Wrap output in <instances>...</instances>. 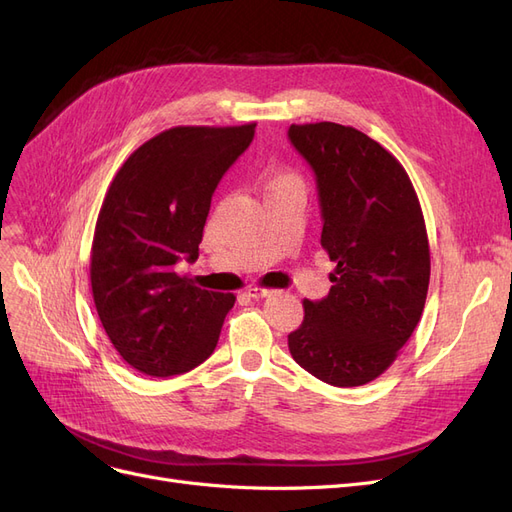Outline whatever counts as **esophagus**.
I'll list each match as a JSON object with an SVG mask.
<instances>
[{
  "label": "esophagus",
  "instance_id": "obj_1",
  "mask_svg": "<svg viewBox=\"0 0 512 512\" xmlns=\"http://www.w3.org/2000/svg\"><path fill=\"white\" fill-rule=\"evenodd\" d=\"M245 294L250 299H265V297H271L273 294V290H269V288H262V286H250L245 290Z\"/></svg>",
  "mask_w": 512,
  "mask_h": 512
}]
</instances>
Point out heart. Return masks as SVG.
Instances as JSON below:
<instances>
[{"instance_id": "1", "label": "heart", "mask_w": 512, "mask_h": 512, "mask_svg": "<svg viewBox=\"0 0 512 512\" xmlns=\"http://www.w3.org/2000/svg\"><path fill=\"white\" fill-rule=\"evenodd\" d=\"M290 185H301V177L297 173H292V170L277 168V170H271L267 177V190L290 188Z\"/></svg>"}]
</instances>
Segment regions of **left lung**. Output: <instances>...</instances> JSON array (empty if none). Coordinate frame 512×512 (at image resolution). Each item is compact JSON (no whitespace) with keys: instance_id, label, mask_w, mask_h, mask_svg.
Masks as SVG:
<instances>
[{"instance_id":"obj_1","label":"left lung","mask_w":512,"mask_h":512,"mask_svg":"<svg viewBox=\"0 0 512 512\" xmlns=\"http://www.w3.org/2000/svg\"><path fill=\"white\" fill-rule=\"evenodd\" d=\"M316 173L320 245L335 269L322 301H303L292 359L333 386H361L393 365L421 320L431 258L421 203L393 153L333 121L292 123Z\"/></svg>"}]
</instances>
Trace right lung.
I'll return each instance as SVG.
<instances>
[{
    "label": "right lung",
    "instance_id": "obj_1",
    "mask_svg": "<svg viewBox=\"0 0 512 512\" xmlns=\"http://www.w3.org/2000/svg\"><path fill=\"white\" fill-rule=\"evenodd\" d=\"M254 128L164 130L108 185L91 243V292L111 344L141 374H185L218 344L235 294L198 288L175 265L198 258L211 196Z\"/></svg>",
    "mask_w": 512,
    "mask_h": 512
}]
</instances>
